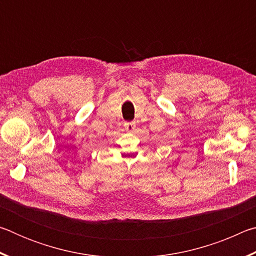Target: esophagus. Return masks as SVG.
I'll return each mask as SVG.
<instances>
[{
	"label": "esophagus",
	"instance_id": "34e87169",
	"mask_svg": "<svg viewBox=\"0 0 256 256\" xmlns=\"http://www.w3.org/2000/svg\"><path fill=\"white\" fill-rule=\"evenodd\" d=\"M125 128H126V131H133L134 128H136V122H126L124 124Z\"/></svg>",
	"mask_w": 256,
	"mask_h": 256
}]
</instances>
